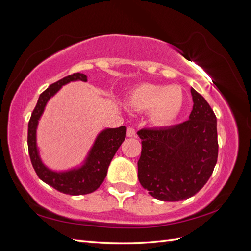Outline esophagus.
Instances as JSON below:
<instances>
[{
	"label": "esophagus",
	"instance_id": "esophagus-1",
	"mask_svg": "<svg viewBox=\"0 0 251 251\" xmlns=\"http://www.w3.org/2000/svg\"><path fill=\"white\" fill-rule=\"evenodd\" d=\"M126 135H127V137H134V136L136 135L135 128L132 127V126H128L127 130H126Z\"/></svg>",
	"mask_w": 251,
	"mask_h": 251
}]
</instances>
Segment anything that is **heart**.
<instances>
[{"instance_id": "obj_1", "label": "heart", "mask_w": 251, "mask_h": 251, "mask_svg": "<svg viewBox=\"0 0 251 251\" xmlns=\"http://www.w3.org/2000/svg\"><path fill=\"white\" fill-rule=\"evenodd\" d=\"M130 102L140 110L151 108V118L159 125H169L178 117L184 103V95L177 85L163 86L141 83L130 93Z\"/></svg>"}]
</instances>
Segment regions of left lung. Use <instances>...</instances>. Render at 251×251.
Wrapping results in <instances>:
<instances>
[{
  "label": "left lung",
  "mask_w": 251,
  "mask_h": 251,
  "mask_svg": "<svg viewBox=\"0 0 251 251\" xmlns=\"http://www.w3.org/2000/svg\"><path fill=\"white\" fill-rule=\"evenodd\" d=\"M193 111L184 123L142 128L138 179L161 201L191 198L206 184L218 159L217 117L205 98L191 89Z\"/></svg>",
  "instance_id": "obj_1"
}]
</instances>
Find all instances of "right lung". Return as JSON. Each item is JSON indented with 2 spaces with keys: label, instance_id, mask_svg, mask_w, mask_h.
Here are the masks:
<instances>
[{
  "label": "right lung",
  "instance_id": "obj_1",
  "mask_svg": "<svg viewBox=\"0 0 251 251\" xmlns=\"http://www.w3.org/2000/svg\"><path fill=\"white\" fill-rule=\"evenodd\" d=\"M74 80L87 81L88 79L85 74L73 73L52 83L40 95L28 123L27 142L30 160L39 178L60 193L78 196L93 193L101 185L107 176L111 160L126 139V127L123 126L116 128H107L98 135L86 163L81 168L66 173H55L47 169L42 163L36 149L37 123L51 96L54 95L62 86Z\"/></svg>",
  "mask_w": 251,
  "mask_h": 251
}]
</instances>
